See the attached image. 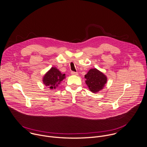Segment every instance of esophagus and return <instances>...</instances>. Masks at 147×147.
Wrapping results in <instances>:
<instances>
[{"instance_id":"34e87169","label":"esophagus","mask_w":147,"mask_h":147,"mask_svg":"<svg viewBox=\"0 0 147 147\" xmlns=\"http://www.w3.org/2000/svg\"><path fill=\"white\" fill-rule=\"evenodd\" d=\"M71 75H74V76H77L78 74V73L77 72H75V71H71Z\"/></svg>"}]
</instances>
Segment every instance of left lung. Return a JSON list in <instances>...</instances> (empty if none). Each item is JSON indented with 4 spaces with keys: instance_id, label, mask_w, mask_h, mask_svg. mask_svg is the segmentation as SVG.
<instances>
[{
    "instance_id": "8db88e82",
    "label": "left lung",
    "mask_w": 147,
    "mask_h": 147,
    "mask_svg": "<svg viewBox=\"0 0 147 147\" xmlns=\"http://www.w3.org/2000/svg\"><path fill=\"white\" fill-rule=\"evenodd\" d=\"M86 84L89 90L93 93L103 89L107 83V77L96 69H91L85 76Z\"/></svg>"
}]
</instances>
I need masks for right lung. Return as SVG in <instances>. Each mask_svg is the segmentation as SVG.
<instances>
[{"label":"right lung","instance_id":"right-lung-1","mask_svg":"<svg viewBox=\"0 0 147 147\" xmlns=\"http://www.w3.org/2000/svg\"><path fill=\"white\" fill-rule=\"evenodd\" d=\"M64 78L65 74H62L56 67H52L44 75L42 81L46 86L51 89H55Z\"/></svg>","mask_w":147,"mask_h":147}]
</instances>
